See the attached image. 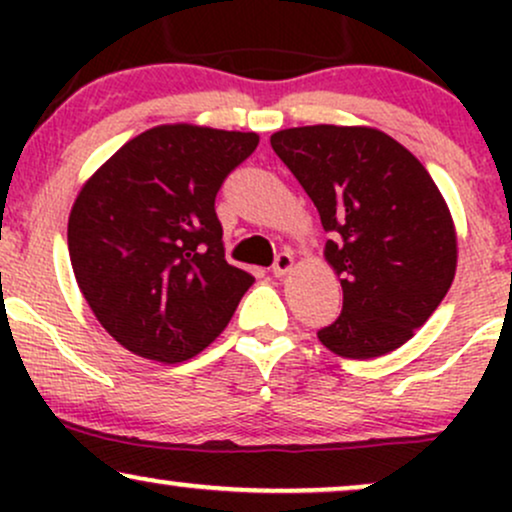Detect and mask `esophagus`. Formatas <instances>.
<instances>
[{"label": "esophagus", "mask_w": 512, "mask_h": 512, "mask_svg": "<svg viewBox=\"0 0 512 512\" xmlns=\"http://www.w3.org/2000/svg\"><path fill=\"white\" fill-rule=\"evenodd\" d=\"M293 269V257H291V252H281V255H276V260H274V267H272V272H274V276H286Z\"/></svg>", "instance_id": "esophagus-1"}]
</instances>
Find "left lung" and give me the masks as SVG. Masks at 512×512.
<instances>
[{
	"instance_id": "1",
	"label": "left lung",
	"mask_w": 512,
	"mask_h": 512,
	"mask_svg": "<svg viewBox=\"0 0 512 512\" xmlns=\"http://www.w3.org/2000/svg\"><path fill=\"white\" fill-rule=\"evenodd\" d=\"M269 142L332 233L325 260L344 305L317 339L358 361L399 349L455 279L457 233L438 185L419 158L375 127H291Z\"/></svg>"
}]
</instances>
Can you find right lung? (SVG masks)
I'll return each instance as SVG.
<instances>
[{
    "instance_id": "right-lung-1",
    "label": "right lung",
    "mask_w": 512,
    "mask_h": 512,
    "mask_svg": "<svg viewBox=\"0 0 512 512\" xmlns=\"http://www.w3.org/2000/svg\"><path fill=\"white\" fill-rule=\"evenodd\" d=\"M257 144L255 132L158 125L84 182L69 260L88 308L127 351L182 363L226 330L255 276L226 262L214 202Z\"/></svg>"
}]
</instances>
